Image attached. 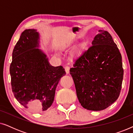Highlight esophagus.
I'll return each instance as SVG.
<instances>
[{
  "instance_id": "esophagus-1",
  "label": "esophagus",
  "mask_w": 133,
  "mask_h": 133,
  "mask_svg": "<svg viewBox=\"0 0 133 133\" xmlns=\"http://www.w3.org/2000/svg\"><path fill=\"white\" fill-rule=\"evenodd\" d=\"M65 71L66 72V74H68L69 72H70V67L68 66H65Z\"/></svg>"
}]
</instances>
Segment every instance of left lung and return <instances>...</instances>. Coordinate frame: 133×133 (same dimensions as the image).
Segmentation results:
<instances>
[{
  "mask_svg": "<svg viewBox=\"0 0 133 133\" xmlns=\"http://www.w3.org/2000/svg\"><path fill=\"white\" fill-rule=\"evenodd\" d=\"M99 32L70 70L80 103L91 111L105 110L118 99L123 77L117 46L108 31Z\"/></svg>",
  "mask_w": 133,
  "mask_h": 133,
  "instance_id": "8db88e82",
  "label": "left lung"
}]
</instances>
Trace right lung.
I'll list each match as a JSON object with an SVG mask.
<instances>
[{"mask_svg": "<svg viewBox=\"0 0 133 133\" xmlns=\"http://www.w3.org/2000/svg\"><path fill=\"white\" fill-rule=\"evenodd\" d=\"M39 46L37 30H25L14 46L10 68L14 97L34 112L46 111L51 106L56 87L66 74L63 66L50 64Z\"/></svg>", "mask_w": 133, "mask_h": 133, "instance_id": "right-lung-1", "label": "right lung"}]
</instances>
